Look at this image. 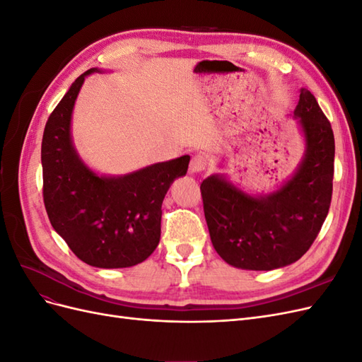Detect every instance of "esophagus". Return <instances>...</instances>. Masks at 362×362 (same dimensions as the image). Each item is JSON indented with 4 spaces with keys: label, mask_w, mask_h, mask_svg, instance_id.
<instances>
[{
    "label": "esophagus",
    "mask_w": 362,
    "mask_h": 362,
    "mask_svg": "<svg viewBox=\"0 0 362 362\" xmlns=\"http://www.w3.org/2000/svg\"><path fill=\"white\" fill-rule=\"evenodd\" d=\"M208 166V158L202 154H198L194 156L190 161V172L192 173H199L202 170H205Z\"/></svg>",
    "instance_id": "obj_1"
}]
</instances>
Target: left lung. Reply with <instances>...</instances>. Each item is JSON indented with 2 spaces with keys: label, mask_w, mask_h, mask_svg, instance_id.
Segmentation results:
<instances>
[{
  "label": "left lung",
  "mask_w": 362,
  "mask_h": 362,
  "mask_svg": "<svg viewBox=\"0 0 362 362\" xmlns=\"http://www.w3.org/2000/svg\"><path fill=\"white\" fill-rule=\"evenodd\" d=\"M294 117L305 137V154L276 192L252 196L223 175H211L201 184L211 243L237 269L273 270L298 261L329 211L335 156L331 124L306 89H300Z\"/></svg>",
  "instance_id": "obj_1"
}]
</instances>
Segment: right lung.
I'll list each match as a JSON object with an SVG mask.
<instances>
[{
  "label": "right lung",
  "mask_w": 362,
  "mask_h": 362,
  "mask_svg": "<svg viewBox=\"0 0 362 362\" xmlns=\"http://www.w3.org/2000/svg\"><path fill=\"white\" fill-rule=\"evenodd\" d=\"M92 68L76 78L54 108L42 139L43 202L49 222L86 264L122 269L145 261L161 234V204L170 184L187 173L189 156L120 177L98 175L72 144L75 100Z\"/></svg>",
  "instance_id": "obj_1"
}]
</instances>
